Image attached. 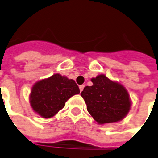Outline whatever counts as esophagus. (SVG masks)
Returning a JSON list of instances; mask_svg holds the SVG:
<instances>
[{"mask_svg":"<svg viewBox=\"0 0 158 158\" xmlns=\"http://www.w3.org/2000/svg\"><path fill=\"white\" fill-rule=\"evenodd\" d=\"M84 85H80V86H79V90H80V92H82L83 90H84Z\"/></svg>","mask_w":158,"mask_h":158,"instance_id":"obj_1","label":"esophagus"}]
</instances>
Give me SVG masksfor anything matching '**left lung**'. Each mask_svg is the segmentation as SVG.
I'll return each instance as SVG.
<instances>
[{
    "label": "left lung",
    "mask_w": 158,
    "mask_h": 158,
    "mask_svg": "<svg viewBox=\"0 0 158 158\" xmlns=\"http://www.w3.org/2000/svg\"><path fill=\"white\" fill-rule=\"evenodd\" d=\"M91 81L93 85L85 87L81 96L92 117L99 125L122 120L132 106L125 87L105 74H98Z\"/></svg>",
    "instance_id": "left-lung-1"
}]
</instances>
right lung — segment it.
Listing matches in <instances>:
<instances>
[{"instance_id": "obj_1", "label": "right lung", "mask_w": 158, "mask_h": 158, "mask_svg": "<svg viewBox=\"0 0 158 158\" xmlns=\"http://www.w3.org/2000/svg\"><path fill=\"white\" fill-rule=\"evenodd\" d=\"M79 94V89L74 80L54 74L33 84L29 94V103L36 114L48 119L56 115L69 98Z\"/></svg>"}]
</instances>
